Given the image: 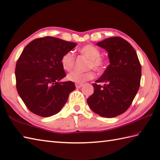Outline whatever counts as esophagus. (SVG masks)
Instances as JSON below:
<instances>
[{"label":"esophagus","mask_w":160,"mask_h":160,"mask_svg":"<svg viewBox=\"0 0 160 160\" xmlns=\"http://www.w3.org/2000/svg\"><path fill=\"white\" fill-rule=\"evenodd\" d=\"M82 86H83L82 84H76V88H78H78H81Z\"/></svg>","instance_id":"obj_1"}]
</instances>
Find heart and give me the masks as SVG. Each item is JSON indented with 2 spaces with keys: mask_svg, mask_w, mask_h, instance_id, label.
I'll use <instances>...</instances> for the list:
<instances>
[{
  "mask_svg": "<svg viewBox=\"0 0 160 160\" xmlns=\"http://www.w3.org/2000/svg\"><path fill=\"white\" fill-rule=\"evenodd\" d=\"M79 52L82 55L89 59L87 63L88 69H93L98 72L103 71L106 61L100 56L101 52L93 45H87L79 49ZM75 56L71 51L64 53L61 57L60 63L64 70L70 71L73 69L75 64ZM95 73L92 70H89L87 72H79V71H72L68 74L67 80L76 84H82L88 80L93 79Z\"/></svg>",
  "mask_w": 160,
  "mask_h": 160,
  "instance_id": "heart-1",
  "label": "heart"
}]
</instances>
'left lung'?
Here are the masks:
<instances>
[{
  "label": "left lung",
  "mask_w": 160,
  "mask_h": 160,
  "mask_svg": "<svg viewBox=\"0 0 160 160\" xmlns=\"http://www.w3.org/2000/svg\"><path fill=\"white\" fill-rule=\"evenodd\" d=\"M97 45L107 51L110 64L92 84L94 93L87 98V103L100 116L114 118L124 113L136 96L140 85L141 64L133 47L121 37L107 38Z\"/></svg>",
  "instance_id": "8db88e82"
}]
</instances>
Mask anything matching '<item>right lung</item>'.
Returning a JSON list of instances; mask_svg holds the SVG:
<instances>
[{
	"label": "right lung",
	"instance_id": "1",
	"mask_svg": "<svg viewBox=\"0 0 160 160\" xmlns=\"http://www.w3.org/2000/svg\"><path fill=\"white\" fill-rule=\"evenodd\" d=\"M76 46V42L45 36L32 40L23 49L16 64V85L33 113L44 118L58 113L76 89L71 81L59 82L66 76L61 57Z\"/></svg>",
	"mask_w": 160,
	"mask_h": 160
}]
</instances>
